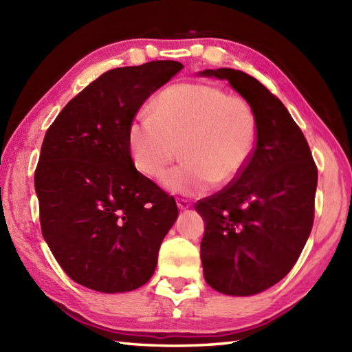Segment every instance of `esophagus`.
<instances>
[{
  "label": "esophagus",
  "instance_id": "34e87169",
  "mask_svg": "<svg viewBox=\"0 0 352 352\" xmlns=\"http://www.w3.org/2000/svg\"><path fill=\"white\" fill-rule=\"evenodd\" d=\"M177 206L180 210H186V208H189L192 206V203L189 199H184V198H178L177 199Z\"/></svg>",
  "mask_w": 352,
  "mask_h": 352
}]
</instances>
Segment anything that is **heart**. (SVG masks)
<instances>
[{
  "label": "heart",
  "instance_id": "heart-1",
  "mask_svg": "<svg viewBox=\"0 0 352 352\" xmlns=\"http://www.w3.org/2000/svg\"><path fill=\"white\" fill-rule=\"evenodd\" d=\"M153 115L139 113L126 129V146L140 174L155 178L178 157L184 162L164 172L170 192L198 195L214 183L236 182L258 144V116L241 96L203 83L170 86L157 96Z\"/></svg>",
  "mask_w": 352,
  "mask_h": 352
}]
</instances>
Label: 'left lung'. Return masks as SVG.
<instances>
[{
  "instance_id": "left-lung-1",
  "label": "left lung",
  "mask_w": 352,
  "mask_h": 352,
  "mask_svg": "<svg viewBox=\"0 0 352 352\" xmlns=\"http://www.w3.org/2000/svg\"><path fill=\"white\" fill-rule=\"evenodd\" d=\"M201 76L227 80L258 116V144L248 168L195 204L206 221L201 261L207 284L248 296L295 266L315 219L318 168L300 126L258 80L230 68Z\"/></svg>"
}]
</instances>
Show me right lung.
Returning a JSON list of instances; mask_svg holds the SVG:
<instances>
[{
	"instance_id": "add662e5",
	"label": "right lung",
	"mask_w": 352,
	"mask_h": 352,
	"mask_svg": "<svg viewBox=\"0 0 352 352\" xmlns=\"http://www.w3.org/2000/svg\"><path fill=\"white\" fill-rule=\"evenodd\" d=\"M183 69L154 60L104 72L50 125L34 170L43 239L81 286L118 294L151 278L178 207L134 168L126 129L149 95Z\"/></svg>"
}]
</instances>
